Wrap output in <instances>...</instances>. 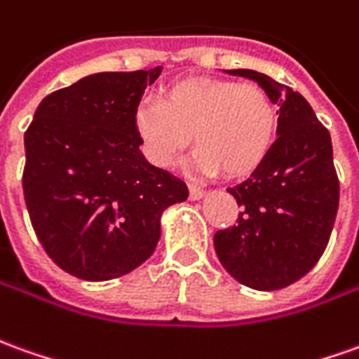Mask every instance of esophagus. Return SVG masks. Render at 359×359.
Segmentation results:
<instances>
[{
	"label": "esophagus",
	"mask_w": 359,
	"mask_h": 359,
	"mask_svg": "<svg viewBox=\"0 0 359 359\" xmlns=\"http://www.w3.org/2000/svg\"><path fill=\"white\" fill-rule=\"evenodd\" d=\"M204 196H205L204 188L190 184V198H192V200H200V198H204Z\"/></svg>",
	"instance_id": "1"
}]
</instances>
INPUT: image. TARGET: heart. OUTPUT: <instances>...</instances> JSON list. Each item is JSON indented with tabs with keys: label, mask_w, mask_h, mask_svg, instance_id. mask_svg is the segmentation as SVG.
<instances>
[{
	"label": "heart",
	"mask_w": 359,
	"mask_h": 359,
	"mask_svg": "<svg viewBox=\"0 0 359 359\" xmlns=\"http://www.w3.org/2000/svg\"><path fill=\"white\" fill-rule=\"evenodd\" d=\"M134 126L145 157L169 167L194 137L198 171L243 177L257 169L274 144L278 110L264 89L225 79H188L165 97H144Z\"/></svg>",
	"instance_id": "1"
}]
</instances>
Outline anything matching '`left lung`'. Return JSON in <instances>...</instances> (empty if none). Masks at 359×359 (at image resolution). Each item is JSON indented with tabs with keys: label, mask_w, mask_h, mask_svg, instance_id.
Masks as SVG:
<instances>
[{
	"label": "left lung",
	"mask_w": 359,
	"mask_h": 359,
	"mask_svg": "<svg viewBox=\"0 0 359 359\" xmlns=\"http://www.w3.org/2000/svg\"><path fill=\"white\" fill-rule=\"evenodd\" d=\"M257 81L278 110V137L264 161L227 192L237 225L214 235L223 268L252 290H282L309 272L327 249L338 212L330 134L292 87L252 69H225Z\"/></svg>",
	"instance_id": "1"
}]
</instances>
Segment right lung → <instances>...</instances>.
<instances>
[{
	"mask_svg": "<svg viewBox=\"0 0 359 359\" xmlns=\"http://www.w3.org/2000/svg\"><path fill=\"white\" fill-rule=\"evenodd\" d=\"M161 67L102 72L44 97L25 132L22 192L57 266L104 282L154 255L161 214L187 184L145 161L134 110Z\"/></svg>",
	"mask_w": 359,
	"mask_h": 359,
	"instance_id": "add662e5",
	"label": "right lung"
}]
</instances>
